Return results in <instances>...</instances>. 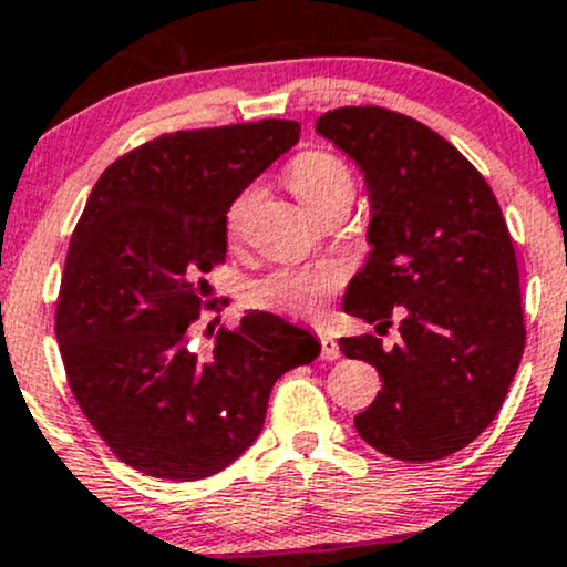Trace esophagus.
Segmentation results:
<instances>
[{
	"instance_id": "obj_1",
	"label": "esophagus",
	"mask_w": 567,
	"mask_h": 567,
	"mask_svg": "<svg viewBox=\"0 0 567 567\" xmlns=\"http://www.w3.org/2000/svg\"><path fill=\"white\" fill-rule=\"evenodd\" d=\"M320 343H322V360H338V357H341V347H338L333 336L322 333L320 330Z\"/></svg>"
}]
</instances>
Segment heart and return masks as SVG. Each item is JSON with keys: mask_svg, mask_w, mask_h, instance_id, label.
Here are the masks:
<instances>
[{"mask_svg": "<svg viewBox=\"0 0 567 567\" xmlns=\"http://www.w3.org/2000/svg\"><path fill=\"white\" fill-rule=\"evenodd\" d=\"M288 184L298 202L317 213L338 197H354V173L336 154L324 148L301 152L288 167ZM252 205V192H243L229 207V224L239 226ZM341 285L336 269H309V271H275V275L256 279L247 288V303L252 309L275 311L285 317H315L322 303Z\"/></svg>", "mask_w": 567, "mask_h": 567, "instance_id": "heart-1", "label": "heart"}]
</instances>
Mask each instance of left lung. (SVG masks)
<instances>
[{
  "label": "left lung",
  "mask_w": 567,
  "mask_h": 567,
  "mask_svg": "<svg viewBox=\"0 0 567 567\" xmlns=\"http://www.w3.org/2000/svg\"><path fill=\"white\" fill-rule=\"evenodd\" d=\"M317 133L362 167L373 252L349 282L343 311L389 328L341 338L349 360L379 370L381 392L354 419L389 458L437 461L491 426L525 349L514 245L493 188L453 143L413 116L341 106Z\"/></svg>",
  "instance_id": "1"
}]
</instances>
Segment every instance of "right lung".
<instances>
[{
    "label": "right lung",
    "mask_w": 567,
    "mask_h": 567,
    "mask_svg": "<svg viewBox=\"0 0 567 567\" xmlns=\"http://www.w3.org/2000/svg\"><path fill=\"white\" fill-rule=\"evenodd\" d=\"M301 125L165 133L103 171L69 243L55 338L84 419L127 466L175 483L213 477L264 429L279 375L320 357L269 311L188 347L205 275L226 261V213L298 141Z\"/></svg>",
    "instance_id": "obj_1"
}]
</instances>
